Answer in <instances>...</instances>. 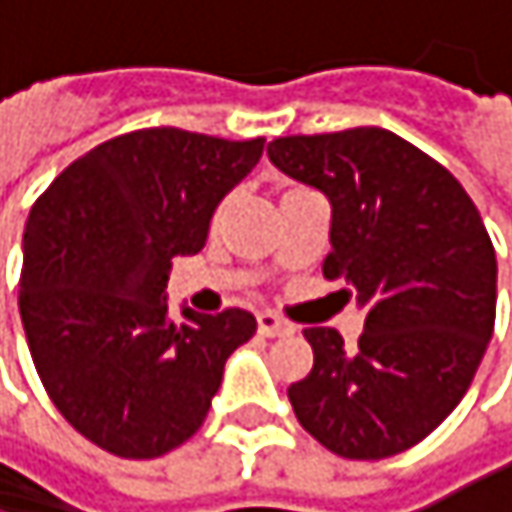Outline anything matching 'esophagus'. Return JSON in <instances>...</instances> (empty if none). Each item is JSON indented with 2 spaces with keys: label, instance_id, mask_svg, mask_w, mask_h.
I'll list each match as a JSON object with an SVG mask.
<instances>
[{
  "label": "esophagus",
  "instance_id": "esophagus-1",
  "mask_svg": "<svg viewBox=\"0 0 512 512\" xmlns=\"http://www.w3.org/2000/svg\"><path fill=\"white\" fill-rule=\"evenodd\" d=\"M258 330L261 336H291L294 333V324H288L285 318H279L276 312H261L258 315Z\"/></svg>",
  "mask_w": 512,
  "mask_h": 512
}]
</instances>
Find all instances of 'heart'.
<instances>
[{"label":"heart","instance_id":"obj_1","mask_svg":"<svg viewBox=\"0 0 512 512\" xmlns=\"http://www.w3.org/2000/svg\"><path fill=\"white\" fill-rule=\"evenodd\" d=\"M218 212H221V206H218Z\"/></svg>","mask_w":512,"mask_h":512}]
</instances>
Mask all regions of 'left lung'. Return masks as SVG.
Returning <instances> with one entry per match:
<instances>
[{
  "instance_id": "8db88e82",
  "label": "left lung",
  "mask_w": 512,
  "mask_h": 512,
  "mask_svg": "<svg viewBox=\"0 0 512 512\" xmlns=\"http://www.w3.org/2000/svg\"><path fill=\"white\" fill-rule=\"evenodd\" d=\"M267 155L330 197L324 279L366 312L351 351L333 327L303 330L315 366L288 387L294 414L336 456H396L447 420L486 354L492 239L459 179L387 128L276 137Z\"/></svg>"
}]
</instances>
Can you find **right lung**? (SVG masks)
Here are the masks:
<instances>
[{"mask_svg": "<svg viewBox=\"0 0 512 512\" xmlns=\"http://www.w3.org/2000/svg\"><path fill=\"white\" fill-rule=\"evenodd\" d=\"M264 143L140 128L71 161L35 200L20 318L50 402L95 447L155 459L185 444L227 357L258 330L245 309L170 321L164 288Z\"/></svg>", "mask_w": 512, "mask_h": 512, "instance_id": "1", "label": "right lung"}]
</instances>
